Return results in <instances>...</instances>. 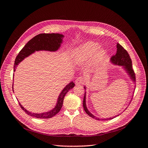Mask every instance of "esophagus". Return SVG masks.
I'll use <instances>...</instances> for the list:
<instances>
[{
  "mask_svg": "<svg viewBox=\"0 0 148 148\" xmlns=\"http://www.w3.org/2000/svg\"><path fill=\"white\" fill-rule=\"evenodd\" d=\"M85 82V78L83 77H79L77 79H76L75 83L77 84H84Z\"/></svg>",
  "mask_w": 148,
  "mask_h": 148,
  "instance_id": "34e87169",
  "label": "esophagus"
}]
</instances>
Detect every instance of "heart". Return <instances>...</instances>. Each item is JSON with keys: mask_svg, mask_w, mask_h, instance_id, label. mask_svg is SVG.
Listing matches in <instances>:
<instances>
[{"mask_svg": "<svg viewBox=\"0 0 148 148\" xmlns=\"http://www.w3.org/2000/svg\"><path fill=\"white\" fill-rule=\"evenodd\" d=\"M99 48V44L93 42H88L80 46L75 53L74 59L76 63L80 64L91 57L93 54H95V64L99 63L105 54L104 50L102 49H98Z\"/></svg>", "mask_w": 148, "mask_h": 148, "instance_id": "b5f03b06", "label": "heart"}]
</instances>
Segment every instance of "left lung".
Returning <instances> with one entry per match:
<instances>
[{"label": "left lung", "mask_w": 148, "mask_h": 148, "mask_svg": "<svg viewBox=\"0 0 148 148\" xmlns=\"http://www.w3.org/2000/svg\"><path fill=\"white\" fill-rule=\"evenodd\" d=\"M110 62L112 63L117 65H120V66H123V68L125 69V70H126L127 73L128 74L129 77H130L131 79L133 82H135L136 79V77H135V73L134 72V70L132 68V60L130 57V56L128 54V53L127 52V51L125 50V49L120 45V44L117 43V52H116L115 55L113 56L112 57H111L110 59ZM84 88L86 89L85 87H84ZM83 107H84V111L86 112V113L90 116L91 117L95 119L96 120H111L115 117H117V116H119V115H117L115 116V117H110V118H104V119H99L97 118L96 117H95V115H92L90 112H89L87 107H86V92L84 93V98H83Z\"/></svg>", "instance_id": "1"}]
</instances>
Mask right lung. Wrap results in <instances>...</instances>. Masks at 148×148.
Instances as JSON below:
<instances>
[{
	"instance_id": "obj_1",
	"label": "right lung",
	"mask_w": 148,
	"mask_h": 148,
	"mask_svg": "<svg viewBox=\"0 0 148 148\" xmlns=\"http://www.w3.org/2000/svg\"><path fill=\"white\" fill-rule=\"evenodd\" d=\"M64 37V36L63 34L59 33H42L36 36L29 40L26 43L24 47L21 49L18 54L16 56L15 60L14 70L13 71H15L16 66L25 58L32 54L35 51H47L51 52H54L57 51L60 48L61 44L62 41H63L62 39H63ZM74 86L75 83L73 82H71L69 84H67L60 92L59 98L57 99L56 106H55L54 108L51 110L46 112L39 114L33 113L31 112L28 111L27 110L25 109L22 106V105H21L20 103H19V104L21 108L28 115H31L32 117L38 119H50L56 115L57 113H59V112L62 108V105H63L64 99L66 94L69 92L70 89H72Z\"/></svg>"
}]
</instances>
